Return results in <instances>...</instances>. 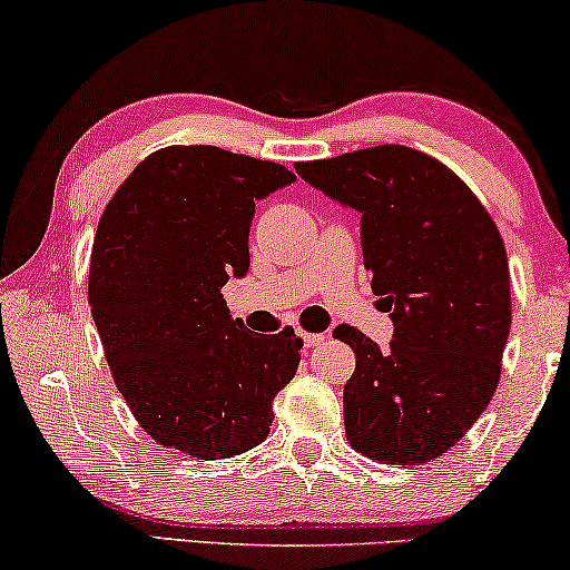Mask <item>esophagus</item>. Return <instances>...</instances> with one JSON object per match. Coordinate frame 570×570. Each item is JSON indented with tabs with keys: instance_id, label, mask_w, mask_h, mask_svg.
<instances>
[{
	"instance_id": "1",
	"label": "esophagus",
	"mask_w": 570,
	"mask_h": 570,
	"mask_svg": "<svg viewBox=\"0 0 570 570\" xmlns=\"http://www.w3.org/2000/svg\"><path fill=\"white\" fill-rule=\"evenodd\" d=\"M301 337H303V345H306V347H318L326 340L324 334H308V332H303Z\"/></svg>"
}]
</instances>
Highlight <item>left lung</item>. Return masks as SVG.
Segmentation results:
<instances>
[{
  "label": "left lung",
  "instance_id": "obj_1",
  "mask_svg": "<svg viewBox=\"0 0 570 570\" xmlns=\"http://www.w3.org/2000/svg\"><path fill=\"white\" fill-rule=\"evenodd\" d=\"M303 181L361 213L363 264L392 316L386 350L353 326L345 433L361 454L423 464L488 407L511 330L509 256L488 209L456 174L404 145L295 166Z\"/></svg>",
  "mask_w": 570,
  "mask_h": 570
}]
</instances>
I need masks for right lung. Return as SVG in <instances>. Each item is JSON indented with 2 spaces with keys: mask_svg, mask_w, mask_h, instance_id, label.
Masks as SVG:
<instances>
[{
  "mask_svg": "<svg viewBox=\"0 0 570 570\" xmlns=\"http://www.w3.org/2000/svg\"><path fill=\"white\" fill-rule=\"evenodd\" d=\"M291 170L213 145H174L131 170L98 223L92 322L131 415L160 446L228 459L269 435L303 342L233 318L223 285L248 272L256 202Z\"/></svg>",
  "mask_w": 570,
  "mask_h": 570,
  "instance_id": "1",
  "label": "right lung"
}]
</instances>
